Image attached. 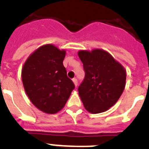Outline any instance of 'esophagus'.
<instances>
[{
	"instance_id": "34e87169",
	"label": "esophagus",
	"mask_w": 149,
	"mask_h": 149,
	"mask_svg": "<svg viewBox=\"0 0 149 149\" xmlns=\"http://www.w3.org/2000/svg\"><path fill=\"white\" fill-rule=\"evenodd\" d=\"M72 82H73V84H74L75 86H77V84H78V82H77V79H72Z\"/></svg>"
}]
</instances>
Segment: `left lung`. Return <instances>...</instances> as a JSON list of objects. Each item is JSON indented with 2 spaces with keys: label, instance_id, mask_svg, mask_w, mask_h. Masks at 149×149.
Here are the masks:
<instances>
[{
  "label": "left lung",
  "instance_id": "8db88e82",
  "mask_svg": "<svg viewBox=\"0 0 149 149\" xmlns=\"http://www.w3.org/2000/svg\"><path fill=\"white\" fill-rule=\"evenodd\" d=\"M85 78L78 88L86 111L99 113L117 103L126 84V70L108 52L101 49L79 50Z\"/></svg>",
  "mask_w": 149,
  "mask_h": 149
}]
</instances>
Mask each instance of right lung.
I'll use <instances>...</instances> for the list:
<instances>
[{"label": "right lung", "instance_id": "1", "mask_svg": "<svg viewBox=\"0 0 149 149\" xmlns=\"http://www.w3.org/2000/svg\"><path fill=\"white\" fill-rule=\"evenodd\" d=\"M65 50L46 44L28 57L22 70L27 96L44 113H58L64 107L75 86L63 65Z\"/></svg>", "mask_w": 149, "mask_h": 149}]
</instances>
